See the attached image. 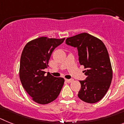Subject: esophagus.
<instances>
[{"label":"esophagus","instance_id":"34e87169","mask_svg":"<svg viewBox=\"0 0 124 124\" xmlns=\"http://www.w3.org/2000/svg\"><path fill=\"white\" fill-rule=\"evenodd\" d=\"M73 79H65V81L67 82H68V83H70L72 82L73 81Z\"/></svg>","mask_w":124,"mask_h":124}]
</instances>
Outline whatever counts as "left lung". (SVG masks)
<instances>
[{"label":"left lung","mask_w":124,"mask_h":124,"mask_svg":"<svg viewBox=\"0 0 124 124\" xmlns=\"http://www.w3.org/2000/svg\"><path fill=\"white\" fill-rule=\"evenodd\" d=\"M68 46L77 48L78 61L86 69L87 78L80 80L78 97L87 103L101 101L107 93L112 79V69L107 48L102 40L87 33L69 37Z\"/></svg>","instance_id":"obj_1"}]
</instances>
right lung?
Masks as SVG:
<instances>
[{"label":"right lung","mask_w":124,"mask_h":124,"mask_svg":"<svg viewBox=\"0 0 124 124\" xmlns=\"http://www.w3.org/2000/svg\"><path fill=\"white\" fill-rule=\"evenodd\" d=\"M65 38L41 37L25 45L20 62L19 77L23 87L34 102L47 104L55 100L63 87L64 79L49 73L45 75L52 53Z\"/></svg>","instance_id":"obj_1"}]
</instances>
